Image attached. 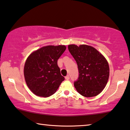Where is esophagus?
Instances as JSON below:
<instances>
[{"label": "esophagus", "instance_id": "obj_1", "mask_svg": "<svg viewBox=\"0 0 130 130\" xmlns=\"http://www.w3.org/2000/svg\"><path fill=\"white\" fill-rule=\"evenodd\" d=\"M70 79V77H69V75H67V76H66V77H65V79L66 80H69Z\"/></svg>", "mask_w": 130, "mask_h": 130}]
</instances>
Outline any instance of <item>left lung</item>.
Instances as JSON below:
<instances>
[{
	"instance_id": "1",
	"label": "left lung",
	"mask_w": 130,
	"mask_h": 130,
	"mask_svg": "<svg viewBox=\"0 0 130 130\" xmlns=\"http://www.w3.org/2000/svg\"><path fill=\"white\" fill-rule=\"evenodd\" d=\"M68 50L77 63L79 77L74 86L85 97L96 96L105 87L109 67L105 58L93 47L86 44L68 45Z\"/></svg>"
}]
</instances>
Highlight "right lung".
Wrapping results in <instances>:
<instances>
[{
    "label": "right lung",
    "mask_w": 130,
    "mask_h": 130,
    "mask_svg": "<svg viewBox=\"0 0 130 130\" xmlns=\"http://www.w3.org/2000/svg\"><path fill=\"white\" fill-rule=\"evenodd\" d=\"M65 46H47L35 51L25 63V80L33 93L42 97L54 94L65 80L57 61L66 50Z\"/></svg>",
    "instance_id": "add662e5"
}]
</instances>
